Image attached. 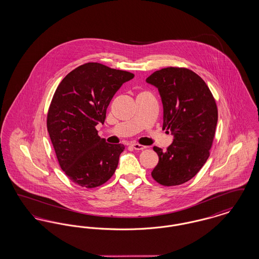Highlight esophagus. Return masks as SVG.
I'll return each mask as SVG.
<instances>
[{"label": "esophagus", "mask_w": 259, "mask_h": 259, "mask_svg": "<svg viewBox=\"0 0 259 259\" xmlns=\"http://www.w3.org/2000/svg\"><path fill=\"white\" fill-rule=\"evenodd\" d=\"M132 148L136 149V150H143V149L147 148V147L142 146V145H140V144H132Z\"/></svg>", "instance_id": "obj_1"}]
</instances>
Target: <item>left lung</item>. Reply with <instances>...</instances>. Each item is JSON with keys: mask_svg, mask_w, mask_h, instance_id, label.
<instances>
[{"mask_svg": "<svg viewBox=\"0 0 259 259\" xmlns=\"http://www.w3.org/2000/svg\"><path fill=\"white\" fill-rule=\"evenodd\" d=\"M147 82L157 87L163 104L162 129L174 136L166 151L153 147L159 162L151 172L159 185L175 186L191 180L209 158L218 123V106L196 73L180 67L154 72Z\"/></svg>", "mask_w": 259, "mask_h": 259, "instance_id": "8db88e82", "label": "left lung"}]
</instances>
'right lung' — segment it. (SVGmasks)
Listing matches in <instances>:
<instances>
[{
  "label": "right lung",
  "instance_id": "1",
  "mask_svg": "<svg viewBox=\"0 0 259 259\" xmlns=\"http://www.w3.org/2000/svg\"><path fill=\"white\" fill-rule=\"evenodd\" d=\"M134 74L96 62L67 74L50 103L47 126L58 163L74 184L87 188L104 185L114 174L124 146L98 136L115 92Z\"/></svg>",
  "mask_w": 259,
  "mask_h": 259
}]
</instances>
